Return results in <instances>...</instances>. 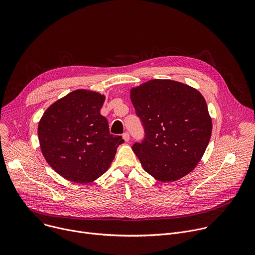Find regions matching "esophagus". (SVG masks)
<instances>
[{"label": "esophagus", "mask_w": 255, "mask_h": 255, "mask_svg": "<svg viewBox=\"0 0 255 255\" xmlns=\"http://www.w3.org/2000/svg\"><path fill=\"white\" fill-rule=\"evenodd\" d=\"M123 139H124L126 142H128V141H129V139H130V134H129L128 132L123 133Z\"/></svg>", "instance_id": "1"}]
</instances>
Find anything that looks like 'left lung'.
Listing matches in <instances>:
<instances>
[{"instance_id": "obj_1", "label": "left lung", "mask_w": 255, "mask_h": 255, "mask_svg": "<svg viewBox=\"0 0 255 255\" xmlns=\"http://www.w3.org/2000/svg\"><path fill=\"white\" fill-rule=\"evenodd\" d=\"M130 96L145 134L132 149L144 170L165 183L191 172L212 134L201 93L178 82L151 80L133 88Z\"/></svg>"}]
</instances>
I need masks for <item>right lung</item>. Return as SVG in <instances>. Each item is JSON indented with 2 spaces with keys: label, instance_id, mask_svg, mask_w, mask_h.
Returning a JSON list of instances; mask_svg holds the SVG:
<instances>
[{
  "label": "right lung",
  "instance_id": "add662e5",
  "mask_svg": "<svg viewBox=\"0 0 255 255\" xmlns=\"http://www.w3.org/2000/svg\"><path fill=\"white\" fill-rule=\"evenodd\" d=\"M105 97L77 90L53 103L38 125L43 156L64 178L88 184L107 171L121 136L110 134L107 119L100 110Z\"/></svg>",
  "mask_w": 255,
  "mask_h": 255
}]
</instances>
